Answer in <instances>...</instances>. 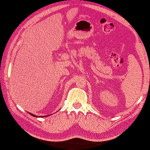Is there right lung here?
Wrapping results in <instances>:
<instances>
[{
    "instance_id": "1",
    "label": "right lung",
    "mask_w": 150,
    "mask_h": 150,
    "mask_svg": "<svg viewBox=\"0 0 150 150\" xmlns=\"http://www.w3.org/2000/svg\"><path fill=\"white\" fill-rule=\"evenodd\" d=\"M30 115H32V116H34V117H37V116H35V115L32 114V113H30ZM41 117H42V116H41ZM43 117H46V116H43Z\"/></svg>"
}]
</instances>
